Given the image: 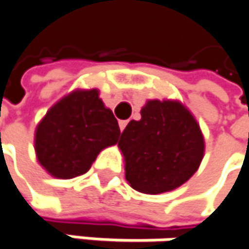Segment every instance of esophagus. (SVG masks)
Segmentation results:
<instances>
[{
  "label": "esophagus",
  "instance_id": "1",
  "mask_svg": "<svg viewBox=\"0 0 249 249\" xmlns=\"http://www.w3.org/2000/svg\"><path fill=\"white\" fill-rule=\"evenodd\" d=\"M126 124H128V121H125V120L124 121H120V123H118V125H120V131H121V132L125 129Z\"/></svg>",
  "mask_w": 249,
  "mask_h": 249
}]
</instances>
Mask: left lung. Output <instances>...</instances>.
Listing matches in <instances>:
<instances>
[{
  "mask_svg": "<svg viewBox=\"0 0 249 249\" xmlns=\"http://www.w3.org/2000/svg\"><path fill=\"white\" fill-rule=\"evenodd\" d=\"M125 179L145 195L186 183L204 156V137L195 115L178 100H148L139 121H129L118 142Z\"/></svg>",
  "mask_w": 249,
  "mask_h": 249,
  "instance_id": "left-lung-1",
  "label": "left lung"
}]
</instances>
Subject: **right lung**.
<instances>
[{
    "mask_svg": "<svg viewBox=\"0 0 249 249\" xmlns=\"http://www.w3.org/2000/svg\"><path fill=\"white\" fill-rule=\"evenodd\" d=\"M97 89L73 90L48 110L35 131L37 162L56 179L86 173L120 138V126Z\"/></svg>",
    "mask_w": 249,
    "mask_h": 249,
    "instance_id": "obj_1",
    "label": "right lung"
}]
</instances>
